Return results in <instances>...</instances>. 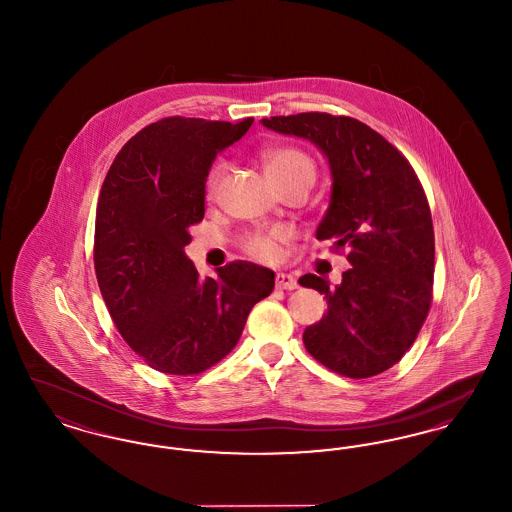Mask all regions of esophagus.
<instances>
[{
  "label": "esophagus",
  "mask_w": 512,
  "mask_h": 512,
  "mask_svg": "<svg viewBox=\"0 0 512 512\" xmlns=\"http://www.w3.org/2000/svg\"><path fill=\"white\" fill-rule=\"evenodd\" d=\"M276 288H280V290H295L297 288V280H295L293 274L278 272L276 274Z\"/></svg>",
  "instance_id": "34e87169"
}]
</instances>
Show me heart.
<instances>
[{
	"mask_svg": "<svg viewBox=\"0 0 512 512\" xmlns=\"http://www.w3.org/2000/svg\"><path fill=\"white\" fill-rule=\"evenodd\" d=\"M263 165L270 182H282V180H292V178H305L315 182L317 169L313 159L303 153L301 149L295 147H272L263 153ZM222 167H215L209 174L207 180V190L209 194H215L219 190L220 180H222ZM286 240L284 230H270L267 234H255L251 236L245 247L247 251L261 259V261H276L280 255V244Z\"/></svg>",
	"mask_w": 512,
	"mask_h": 512,
	"instance_id": "b5f03b06",
	"label": "heart"
}]
</instances>
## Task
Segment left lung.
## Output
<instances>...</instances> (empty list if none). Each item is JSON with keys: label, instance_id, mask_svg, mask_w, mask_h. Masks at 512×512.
I'll return each instance as SVG.
<instances>
[{"label": "left lung", "instance_id": "obj_1", "mask_svg": "<svg viewBox=\"0 0 512 512\" xmlns=\"http://www.w3.org/2000/svg\"><path fill=\"white\" fill-rule=\"evenodd\" d=\"M261 124L326 157L332 188L317 240L349 249L338 286L317 274L299 280L328 303L303 343L338 374L376 376L407 353L432 303L434 226L424 190L409 161L357 119L299 113Z\"/></svg>", "mask_w": 512, "mask_h": 512}]
</instances>
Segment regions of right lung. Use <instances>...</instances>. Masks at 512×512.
<instances>
[{"label": "right lung", "mask_w": 512, "mask_h": 512, "mask_svg": "<svg viewBox=\"0 0 512 512\" xmlns=\"http://www.w3.org/2000/svg\"><path fill=\"white\" fill-rule=\"evenodd\" d=\"M253 119L171 117L130 138L105 176L94 263L103 301L124 341L167 374H199L240 340L274 272L247 261L201 278L184 253L205 215V182L217 153Z\"/></svg>", "instance_id": "1"}]
</instances>
